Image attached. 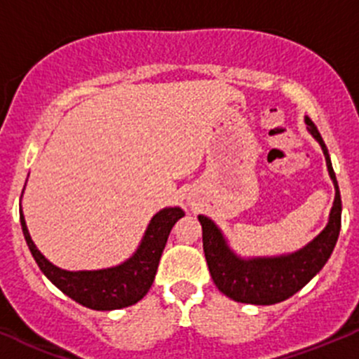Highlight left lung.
<instances>
[{
	"label": "left lung",
	"mask_w": 359,
	"mask_h": 359,
	"mask_svg": "<svg viewBox=\"0 0 359 359\" xmlns=\"http://www.w3.org/2000/svg\"><path fill=\"white\" fill-rule=\"evenodd\" d=\"M306 126L313 138L320 143L327 161L328 175L335 187V201L332 205L330 217L316 238L297 252L282 254L273 257H243L236 256L228 245L223 231L216 226L212 219L205 216H198L202 224V242H204V254L210 276L216 287L233 299L236 302L245 304L269 306L282 302L299 292L313 276L325 266L330 257L335 243H337L339 231H341V191H339L337 178L332 168L330 155L327 145L321 138L320 131L309 117H306Z\"/></svg>",
	"instance_id": "1"
}]
</instances>
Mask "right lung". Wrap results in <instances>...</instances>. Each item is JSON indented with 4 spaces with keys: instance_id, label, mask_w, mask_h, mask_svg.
<instances>
[{
    "instance_id": "add662e5",
    "label": "right lung",
    "mask_w": 359,
    "mask_h": 359,
    "mask_svg": "<svg viewBox=\"0 0 359 359\" xmlns=\"http://www.w3.org/2000/svg\"><path fill=\"white\" fill-rule=\"evenodd\" d=\"M184 216L180 207H165L150 219L142 243L128 261L93 271H67L51 264L38 250L29 235L20 209V224L25 242L39 269L65 295L95 311H112L136 304L152 287L158 261L175 223Z\"/></svg>"
}]
</instances>
